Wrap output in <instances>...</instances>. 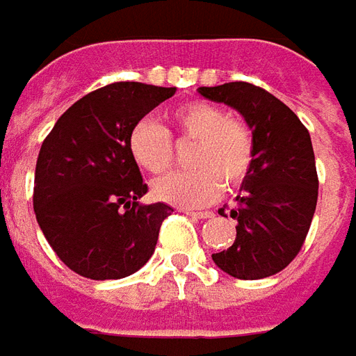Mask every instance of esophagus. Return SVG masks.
Here are the masks:
<instances>
[{
	"mask_svg": "<svg viewBox=\"0 0 356 356\" xmlns=\"http://www.w3.org/2000/svg\"><path fill=\"white\" fill-rule=\"evenodd\" d=\"M186 214L191 218H195V220H207V218L214 216L212 212H207V210H204V212H193V210H186Z\"/></svg>",
	"mask_w": 356,
	"mask_h": 356,
	"instance_id": "obj_1",
	"label": "esophagus"
}]
</instances>
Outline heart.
Masks as SVG:
<instances>
[{"label": "heart", "mask_w": 356, "mask_h": 356, "mask_svg": "<svg viewBox=\"0 0 356 356\" xmlns=\"http://www.w3.org/2000/svg\"><path fill=\"white\" fill-rule=\"evenodd\" d=\"M170 134L180 142L193 140L188 152L191 170L153 184V197L181 209L203 207L222 195L224 186L245 180L254 159L252 129L241 118L225 115L209 102H186L167 111ZM132 161L149 175L165 172L172 163L168 134L153 121H138L129 132Z\"/></svg>", "instance_id": "1"}]
</instances>
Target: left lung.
I'll list each match as a JSON object with an SVG mask.
<instances>
[{
	"label": "left lung",
	"mask_w": 356,
	"mask_h": 356,
	"mask_svg": "<svg viewBox=\"0 0 356 356\" xmlns=\"http://www.w3.org/2000/svg\"><path fill=\"white\" fill-rule=\"evenodd\" d=\"M197 92L241 113L254 136L252 167L229 212L237 220V237L212 260L235 279L271 277L298 256L315 214L318 178L309 132L286 104L250 83L199 87ZM218 214L225 216L224 209Z\"/></svg>",
	"instance_id": "obj_1"
}]
</instances>
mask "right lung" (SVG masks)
<instances>
[{"label":"right lung","instance_id":"add662e5","mask_svg":"<svg viewBox=\"0 0 356 356\" xmlns=\"http://www.w3.org/2000/svg\"><path fill=\"white\" fill-rule=\"evenodd\" d=\"M176 87L119 81L79 98L41 144L33 212L56 256L92 281L123 279L152 258L172 209L142 204L147 191L129 132Z\"/></svg>","mask_w":356,"mask_h":356}]
</instances>
